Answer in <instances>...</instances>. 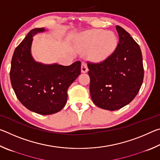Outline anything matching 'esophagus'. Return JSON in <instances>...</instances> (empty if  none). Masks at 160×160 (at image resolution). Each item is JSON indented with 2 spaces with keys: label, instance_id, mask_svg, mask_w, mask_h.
<instances>
[{
  "label": "esophagus",
  "instance_id": "34e87169",
  "mask_svg": "<svg viewBox=\"0 0 160 160\" xmlns=\"http://www.w3.org/2000/svg\"><path fill=\"white\" fill-rule=\"evenodd\" d=\"M88 71V66H87V64L85 63H83L81 65V72H83V73H85V72H87Z\"/></svg>",
  "mask_w": 160,
  "mask_h": 160
}]
</instances>
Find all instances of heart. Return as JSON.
Listing matches in <instances>:
<instances>
[{
	"label": "heart",
	"instance_id": "heart-1",
	"mask_svg": "<svg viewBox=\"0 0 160 160\" xmlns=\"http://www.w3.org/2000/svg\"><path fill=\"white\" fill-rule=\"evenodd\" d=\"M117 44V37L113 32L92 29L79 35L77 48L81 53H88L92 61L99 63L106 60L114 52Z\"/></svg>",
	"mask_w": 160,
	"mask_h": 160
}]
</instances>
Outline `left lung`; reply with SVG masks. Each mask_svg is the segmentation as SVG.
I'll return each instance as SVG.
<instances>
[{
  "mask_svg": "<svg viewBox=\"0 0 160 160\" xmlns=\"http://www.w3.org/2000/svg\"><path fill=\"white\" fill-rule=\"evenodd\" d=\"M116 29L119 41L114 52L101 63H88L91 98L96 106L109 111L128 104L138 93L144 77L139 45L121 27Z\"/></svg>",
  "mask_w": 160,
  "mask_h": 160,
  "instance_id": "8db88e82",
  "label": "left lung"
}]
</instances>
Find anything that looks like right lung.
<instances>
[{"label":"right lung","mask_w":160,"mask_h":160,"mask_svg":"<svg viewBox=\"0 0 160 160\" xmlns=\"http://www.w3.org/2000/svg\"><path fill=\"white\" fill-rule=\"evenodd\" d=\"M46 29H32L15 49L10 76L15 93L27 109L42 115L57 113L66 104L67 91L80 75V61L68 66L37 62L32 56L33 37Z\"/></svg>","instance_id":"right-lung-1"}]
</instances>
